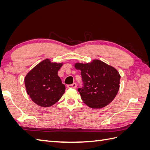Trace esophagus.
<instances>
[{
	"mask_svg": "<svg viewBox=\"0 0 150 150\" xmlns=\"http://www.w3.org/2000/svg\"><path fill=\"white\" fill-rule=\"evenodd\" d=\"M67 88H74L76 89L77 88V84L76 83H73L72 84H69L67 85Z\"/></svg>",
	"mask_w": 150,
	"mask_h": 150,
	"instance_id": "1",
	"label": "esophagus"
}]
</instances>
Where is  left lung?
<instances>
[{
  "mask_svg": "<svg viewBox=\"0 0 150 150\" xmlns=\"http://www.w3.org/2000/svg\"><path fill=\"white\" fill-rule=\"evenodd\" d=\"M81 71L83 87L78 88L83 101L91 108H102L116 97L120 88L121 76L113 67L100 60L90 63H76Z\"/></svg>",
  "mask_w": 150,
  "mask_h": 150,
  "instance_id": "left-lung-1",
  "label": "left lung"
}]
</instances>
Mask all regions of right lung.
I'll list each match as a JSON object with an SVG mask.
<instances>
[{"mask_svg": "<svg viewBox=\"0 0 150 150\" xmlns=\"http://www.w3.org/2000/svg\"><path fill=\"white\" fill-rule=\"evenodd\" d=\"M62 66V63L51 62L46 59L26 75L24 83L27 93L38 106H51L64 93L66 87L57 75Z\"/></svg>", "mask_w": 150, "mask_h": 150, "instance_id": "obj_1", "label": "right lung"}]
</instances>
